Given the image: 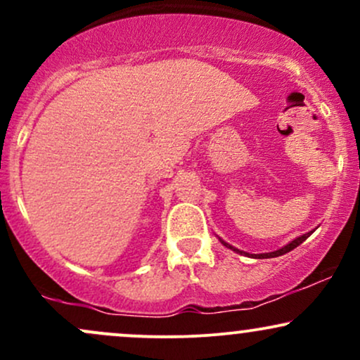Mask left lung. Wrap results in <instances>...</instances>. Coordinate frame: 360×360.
I'll use <instances>...</instances> for the list:
<instances>
[{
    "mask_svg": "<svg viewBox=\"0 0 360 360\" xmlns=\"http://www.w3.org/2000/svg\"><path fill=\"white\" fill-rule=\"evenodd\" d=\"M309 233H311V232H309ZM309 233H304V235H301V237L295 238V240L289 242L288 245H284L283 249H279V250H276V252H267V254H254V255H252V257H255V259H271V257H279V255L288 254V252H291L292 249H296V247L301 245V243H303V242L307 240V238L309 237ZM221 243H223V245H225V247H229V249H232V250H235V252H238V254H245V255H249V254H247V252H242V250H238V249H233L232 245H229V243H225L223 240H221Z\"/></svg>",
    "mask_w": 360,
    "mask_h": 360,
    "instance_id": "1",
    "label": "left lung"
}]
</instances>
